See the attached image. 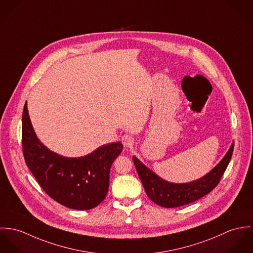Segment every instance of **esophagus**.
Segmentation results:
<instances>
[{
    "label": "esophagus",
    "instance_id": "esophagus-1",
    "mask_svg": "<svg viewBox=\"0 0 253 253\" xmlns=\"http://www.w3.org/2000/svg\"><path fill=\"white\" fill-rule=\"evenodd\" d=\"M121 142L123 143V145H124L125 147H129V146H131V145L134 143V139H133V137H131L130 135L125 134V135H123L122 138H121Z\"/></svg>",
    "mask_w": 253,
    "mask_h": 253
}]
</instances>
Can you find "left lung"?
I'll use <instances>...</instances> for the list:
<instances>
[{
    "label": "left lung",
    "instance_id": "8db88e82",
    "mask_svg": "<svg viewBox=\"0 0 253 253\" xmlns=\"http://www.w3.org/2000/svg\"><path fill=\"white\" fill-rule=\"evenodd\" d=\"M233 149L234 142H232L224 157L214 168L196 180L185 183L165 180L146 167L136 156H133V161L149 199L163 208H176L195 202L209 194L218 184L231 160Z\"/></svg>",
    "mask_w": 253,
    "mask_h": 253
}]
</instances>
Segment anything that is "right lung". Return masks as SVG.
Returning <instances> with one entry per match:
<instances>
[{
  "label": "right lung",
  "mask_w": 253,
  "mask_h": 253,
  "mask_svg": "<svg viewBox=\"0 0 253 253\" xmlns=\"http://www.w3.org/2000/svg\"><path fill=\"white\" fill-rule=\"evenodd\" d=\"M22 145L29 169L42 189L59 204L79 211L91 210L104 201L111 167L123 148L116 141L81 157L60 155L37 137L27 102L22 115Z\"/></svg>",
  "instance_id": "1"
}]
</instances>
